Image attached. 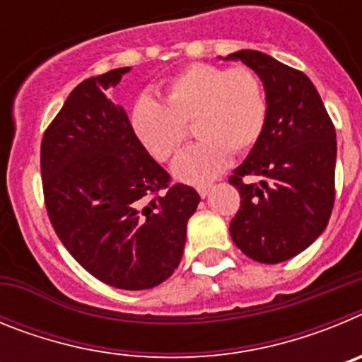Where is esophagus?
I'll return each instance as SVG.
<instances>
[{
    "label": "esophagus",
    "mask_w": 362,
    "mask_h": 362,
    "mask_svg": "<svg viewBox=\"0 0 362 362\" xmlns=\"http://www.w3.org/2000/svg\"><path fill=\"white\" fill-rule=\"evenodd\" d=\"M212 190V185H203V187H197V192H199L201 197H206Z\"/></svg>",
    "instance_id": "1"
}]
</instances>
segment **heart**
I'll list each match as a JSON object with an SVG mask.
<instances>
[{"label": "heart", "mask_w": 362, "mask_h": 362, "mask_svg": "<svg viewBox=\"0 0 362 362\" xmlns=\"http://www.w3.org/2000/svg\"><path fill=\"white\" fill-rule=\"evenodd\" d=\"M163 103L141 94L132 103L130 130L156 161L174 158L194 123L196 145L174 163V175L185 183L212 181L233 153L250 152L267 127L268 99L257 74L248 66L192 63L166 79Z\"/></svg>", "instance_id": "obj_1"}]
</instances>
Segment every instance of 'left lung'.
<instances>
[{"instance_id": "8db88e82", "label": "left lung", "mask_w": 362, "mask_h": 362, "mask_svg": "<svg viewBox=\"0 0 362 362\" xmlns=\"http://www.w3.org/2000/svg\"><path fill=\"white\" fill-rule=\"evenodd\" d=\"M268 99L264 132L230 175L241 206L230 223L239 250L254 261L283 263L308 248L328 225L335 201V129L308 76L257 50H239ZM246 175L264 181L248 185Z\"/></svg>"}]
</instances>
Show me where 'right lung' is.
Segmentation results:
<instances>
[{
	"instance_id": "right-lung-1",
	"label": "right lung",
	"mask_w": 362,
	"mask_h": 362,
	"mask_svg": "<svg viewBox=\"0 0 362 362\" xmlns=\"http://www.w3.org/2000/svg\"><path fill=\"white\" fill-rule=\"evenodd\" d=\"M129 66L79 83L41 141L47 214L88 274L121 290L153 288L183 257L199 194L139 145L127 112L107 98Z\"/></svg>"
}]
</instances>
